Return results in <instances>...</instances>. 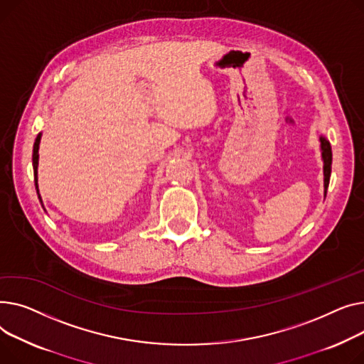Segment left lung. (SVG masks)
<instances>
[{
	"mask_svg": "<svg viewBox=\"0 0 364 364\" xmlns=\"http://www.w3.org/2000/svg\"><path fill=\"white\" fill-rule=\"evenodd\" d=\"M320 149H322V160H323V175H325V196H326V189L329 185V178H331V164H332V149L331 144L325 136H320Z\"/></svg>",
	"mask_w": 364,
	"mask_h": 364,
	"instance_id": "8db88e82",
	"label": "left lung"
}]
</instances>
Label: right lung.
Here are the masks:
<instances>
[{
	"instance_id": "obj_1",
	"label": "right lung",
	"mask_w": 364,
	"mask_h": 364,
	"mask_svg": "<svg viewBox=\"0 0 364 364\" xmlns=\"http://www.w3.org/2000/svg\"><path fill=\"white\" fill-rule=\"evenodd\" d=\"M41 135L42 134H38L36 139H35V144H33V156H32V161H33V176H35V188H36V192H38V198L42 204V200L39 197V191H38V159H39V154H38V149H39V142H41ZM44 207V205H42Z\"/></svg>"
}]
</instances>
